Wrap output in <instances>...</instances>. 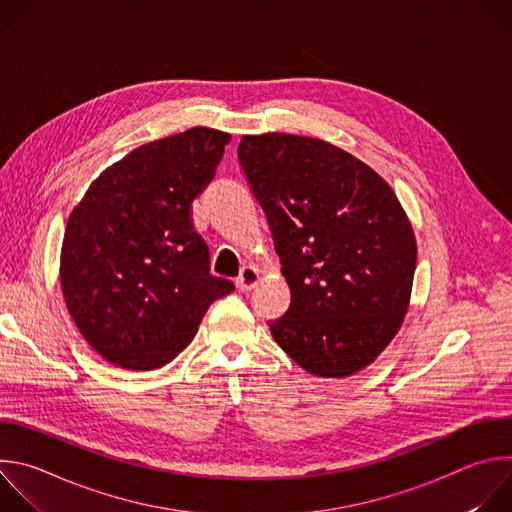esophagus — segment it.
Instances as JSON below:
<instances>
[{"label": "esophagus", "mask_w": 512, "mask_h": 512, "mask_svg": "<svg viewBox=\"0 0 512 512\" xmlns=\"http://www.w3.org/2000/svg\"><path fill=\"white\" fill-rule=\"evenodd\" d=\"M259 283V271L253 265H245L237 277V287L241 291H251Z\"/></svg>", "instance_id": "34e87169"}]
</instances>
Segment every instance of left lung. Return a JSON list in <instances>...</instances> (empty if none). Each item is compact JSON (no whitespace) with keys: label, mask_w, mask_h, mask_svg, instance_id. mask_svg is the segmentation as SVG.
<instances>
[{"label":"left lung","mask_w":512,"mask_h":512,"mask_svg":"<svg viewBox=\"0 0 512 512\" xmlns=\"http://www.w3.org/2000/svg\"><path fill=\"white\" fill-rule=\"evenodd\" d=\"M239 162L291 291L275 342L304 371L344 379L389 346L409 310L417 243L393 188L306 135H243Z\"/></svg>","instance_id":"8db88e82"}]
</instances>
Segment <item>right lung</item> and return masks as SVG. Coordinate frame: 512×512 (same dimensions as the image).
Masks as SVG:
<instances>
[{"instance_id":"obj_1","label":"right lung","mask_w":512,"mask_h":512,"mask_svg":"<svg viewBox=\"0 0 512 512\" xmlns=\"http://www.w3.org/2000/svg\"><path fill=\"white\" fill-rule=\"evenodd\" d=\"M231 135L210 127L143 143L111 164L72 208L60 287L72 322L111 364L154 371L194 338L208 306L235 289L210 275L192 200Z\"/></svg>"}]
</instances>
